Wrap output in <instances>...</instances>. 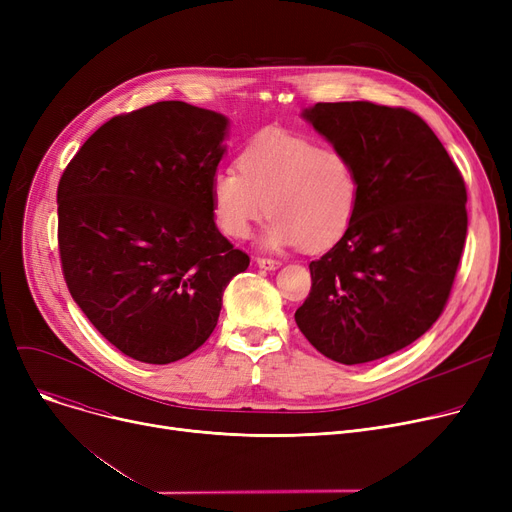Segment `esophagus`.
<instances>
[{
  "instance_id": "1",
  "label": "esophagus",
  "mask_w": 512,
  "mask_h": 512,
  "mask_svg": "<svg viewBox=\"0 0 512 512\" xmlns=\"http://www.w3.org/2000/svg\"><path fill=\"white\" fill-rule=\"evenodd\" d=\"M255 263L259 267H263V270H278V267L282 265L278 259H270V257H255Z\"/></svg>"
}]
</instances>
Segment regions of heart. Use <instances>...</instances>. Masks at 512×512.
<instances>
[{
	"label": "heart",
	"mask_w": 512,
	"mask_h": 512,
	"mask_svg": "<svg viewBox=\"0 0 512 512\" xmlns=\"http://www.w3.org/2000/svg\"><path fill=\"white\" fill-rule=\"evenodd\" d=\"M238 170L213 174L209 195L218 228L230 238H247L267 211L265 247L299 245L324 251L351 228L361 178L355 161L336 145L282 130H267L238 155Z\"/></svg>",
	"instance_id": "b5f03b06"
}]
</instances>
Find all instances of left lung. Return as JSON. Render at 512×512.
Instances as JSON below:
<instances>
[{
    "label": "left lung",
    "mask_w": 512,
    "mask_h": 512,
    "mask_svg": "<svg viewBox=\"0 0 512 512\" xmlns=\"http://www.w3.org/2000/svg\"><path fill=\"white\" fill-rule=\"evenodd\" d=\"M305 118L361 178L355 220L309 263L294 313L321 355L344 365L388 357L442 315L467 238V188L417 114L371 101L315 103Z\"/></svg>",
    "instance_id": "8db88e82"
}]
</instances>
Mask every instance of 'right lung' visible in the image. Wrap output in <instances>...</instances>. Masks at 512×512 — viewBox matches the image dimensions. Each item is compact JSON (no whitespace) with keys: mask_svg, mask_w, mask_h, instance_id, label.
<instances>
[{"mask_svg":"<svg viewBox=\"0 0 512 512\" xmlns=\"http://www.w3.org/2000/svg\"><path fill=\"white\" fill-rule=\"evenodd\" d=\"M228 120L157 101L99 126L58 184V249L76 305L130 359H184L249 267L215 226L209 186Z\"/></svg>","mask_w":512,"mask_h":512,"instance_id":"1","label":"right lung"}]
</instances>
